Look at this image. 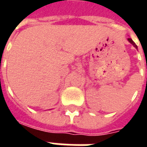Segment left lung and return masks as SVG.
Wrapping results in <instances>:
<instances>
[{
	"label": "left lung",
	"mask_w": 147,
	"mask_h": 147,
	"mask_svg": "<svg viewBox=\"0 0 147 147\" xmlns=\"http://www.w3.org/2000/svg\"><path fill=\"white\" fill-rule=\"evenodd\" d=\"M127 40H128V42H129L130 43H131V45H132L133 46L135 47V48L138 49V47H137V45H136V43H135V42H134L132 41V39H131V38H127Z\"/></svg>",
	"instance_id": "obj_1"
}]
</instances>
